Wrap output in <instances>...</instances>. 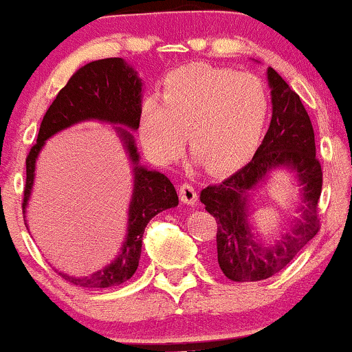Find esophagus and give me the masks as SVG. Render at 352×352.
Masks as SVG:
<instances>
[{"label": "esophagus", "mask_w": 352, "mask_h": 352, "mask_svg": "<svg viewBox=\"0 0 352 352\" xmlns=\"http://www.w3.org/2000/svg\"><path fill=\"white\" fill-rule=\"evenodd\" d=\"M179 195H180V200L187 203V205H193V203H197L198 200L197 188H195V185L190 184V182H185V184L180 185Z\"/></svg>", "instance_id": "esophagus-1"}]
</instances>
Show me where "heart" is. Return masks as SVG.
Segmentation results:
<instances>
[{"instance_id": "heart-1", "label": "heart", "mask_w": 352, "mask_h": 352, "mask_svg": "<svg viewBox=\"0 0 352 352\" xmlns=\"http://www.w3.org/2000/svg\"><path fill=\"white\" fill-rule=\"evenodd\" d=\"M159 100L142 101L139 138L157 162L190 151L213 173L234 170L254 154L272 109L264 80L238 70L190 63L170 72Z\"/></svg>"}]
</instances>
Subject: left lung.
Segmentation results:
<instances>
[{
    "mask_svg": "<svg viewBox=\"0 0 352 352\" xmlns=\"http://www.w3.org/2000/svg\"><path fill=\"white\" fill-rule=\"evenodd\" d=\"M272 88V120L251 162L221 184L201 190L200 201L217 219L218 264L232 282L264 280L290 264L303 245L320 231L318 200L323 170L316 157L315 133L302 100L274 69L267 70ZM274 166H290L304 185L302 218L294 231L274 248H262L247 226L243 195Z\"/></svg>",
    "mask_w": 352,
    "mask_h": 352,
    "instance_id": "1",
    "label": "left lung"
}]
</instances>
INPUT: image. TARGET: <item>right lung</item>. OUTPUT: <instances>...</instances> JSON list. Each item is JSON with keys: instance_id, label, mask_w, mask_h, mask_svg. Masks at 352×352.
I'll list each match as a JSON object with an SVG mask.
<instances>
[{"instance_id": "add662e5", "label": "right lung", "mask_w": 352, "mask_h": 352, "mask_svg": "<svg viewBox=\"0 0 352 352\" xmlns=\"http://www.w3.org/2000/svg\"><path fill=\"white\" fill-rule=\"evenodd\" d=\"M142 83L133 69L120 57L101 58L80 67L69 78L65 87L58 91L41 122L37 142L26 157V185L23 197V214L26 208L34 180V167L45 139L85 120H101L120 122L131 129L139 128ZM120 133L128 147L129 157L134 162V193L129 206L128 238L118 259L108 267L91 274L90 277L75 278L60 274L67 282L87 289H107L121 285L133 277L139 265L142 248L144 228L160 211L179 205L175 187L160 172L147 170L138 165L133 138L126 129Z\"/></svg>"}]
</instances>
